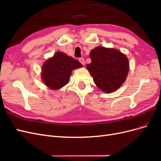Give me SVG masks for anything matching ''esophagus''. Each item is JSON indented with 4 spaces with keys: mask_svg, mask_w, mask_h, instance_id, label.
I'll use <instances>...</instances> for the list:
<instances>
[{
    "mask_svg": "<svg viewBox=\"0 0 161 161\" xmlns=\"http://www.w3.org/2000/svg\"><path fill=\"white\" fill-rule=\"evenodd\" d=\"M79 62L81 63V64H82V65H84L85 64V60H84V58H80L79 59Z\"/></svg>",
    "mask_w": 161,
    "mask_h": 161,
    "instance_id": "obj_1",
    "label": "esophagus"
}]
</instances>
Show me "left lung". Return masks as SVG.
Segmentation results:
<instances>
[{"mask_svg":"<svg viewBox=\"0 0 161 161\" xmlns=\"http://www.w3.org/2000/svg\"><path fill=\"white\" fill-rule=\"evenodd\" d=\"M90 58L86 69L96 85L108 93L119 89L129 70L127 57L115 49L99 46L91 51Z\"/></svg>","mask_w":161,"mask_h":161,"instance_id":"obj_1","label":"left lung"}]
</instances>
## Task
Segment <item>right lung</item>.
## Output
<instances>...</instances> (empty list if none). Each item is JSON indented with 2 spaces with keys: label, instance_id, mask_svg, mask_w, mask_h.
<instances>
[{
  "label": "right lung",
  "instance_id": "obj_1",
  "mask_svg": "<svg viewBox=\"0 0 161 161\" xmlns=\"http://www.w3.org/2000/svg\"><path fill=\"white\" fill-rule=\"evenodd\" d=\"M82 66L74 58L62 52H56L42 66V79L51 89H58L69 81L72 70Z\"/></svg>",
  "mask_w": 161,
  "mask_h": 161
}]
</instances>
